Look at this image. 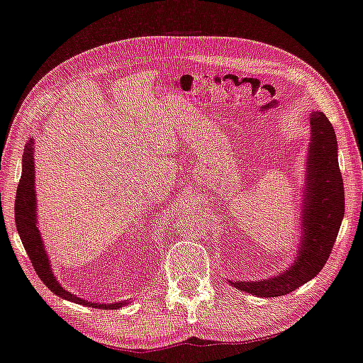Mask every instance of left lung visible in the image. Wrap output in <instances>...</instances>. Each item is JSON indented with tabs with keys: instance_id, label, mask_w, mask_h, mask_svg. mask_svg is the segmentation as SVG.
Instances as JSON below:
<instances>
[{
	"instance_id": "8db88e82",
	"label": "left lung",
	"mask_w": 363,
	"mask_h": 363,
	"mask_svg": "<svg viewBox=\"0 0 363 363\" xmlns=\"http://www.w3.org/2000/svg\"><path fill=\"white\" fill-rule=\"evenodd\" d=\"M311 142L306 155L302 203V237L289 269L269 279L230 281L234 288L257 297H279L308 283L323 270L345 216V188L338 166V143L332 123L323 112L310 117Z\"/></svg>"
}]
</instances>
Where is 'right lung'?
Returning a JSON list of instances; mask_svg holds the SVG:
<instances>
[{
    "label": "right lung",
    "instance_id": "1",
    "mask_svg": "<svg viewBox=\"0 0 363 363\" xmlns=\"http://www.w3.org/2000/svg\"><path fill=\"white\" fill-rule=\"evenodd\" d=\"M34 139H30L25 145L23 152V161H22V177H20V183L16 194V225L18 230V235L22 238V243L25 246V251L28 252L31 259V264L34 270L43 279V283L49 288L55 296H58L69 302H75L80 305H86L90 308H106V310H117L121 306L128 305V302H117V303H93L88 300L80 298L74 296L72 292H67L63 289L57 278H55L49 255L44 248L43 237H40V230L38 229V203H36V189H34Z\"/></svg>",
    "mask_w": 363,
    "mask_h": 363
}]
</instances>
